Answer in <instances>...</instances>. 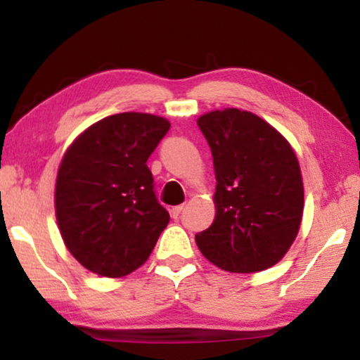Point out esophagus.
Masks as SVG:
<instances>
[{
    "label": "esophagus",
    "mask_w": 360,
    "mask_h": 360,
    "mask_svg": "<svg viewBox=\"0 0 360 360\" xmlns=\"http://www.w3.org/2000/svg\"><path fill=\"white\" fill-rule=\"evenodd\" d=\"M181 211H184V205H179V206H174V208L170 210V214H172V218L174 219H176L180 216V213Z\"/></svg>",
    "instance_id": "1"
}]
</instances>
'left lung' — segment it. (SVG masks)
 Returning <instances> with one entry per match:
<instances>
[{"label":"left lung","mask_w":360,"mask_h":360,"mask_svg":"<svg viewBox=\"0 0 360 360\" xmlns=\"http://www.w3.org/2000/svg\"><path fill=\"white\" fill-rule=\"evenodd\" d=\"M213 154V224L195 236L216 267L252 274L288 252L302 224V172L290 142L262 117L238 108L198 117Z\"/></svg>","instance_id":"obj_1"}]
</instances>
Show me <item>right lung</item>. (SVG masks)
<instances>
[{"mask_svg":"<svg viewBox=\"0 0 360 360\" xmlns=\"http://www.w3.org/2000/svg\"><path fill=\"white\" fill-rule=\"evenodd\" d=\"M169 129L165 117L120 112L83 131L63 154L57 224L67 249L90 272L110 278L134 272L169 224L147 167Z\"/></svg>","mask_w":360,"mask_h":360,"instance_id":"right-lung-1","label":"right lung"}]
</instances>
